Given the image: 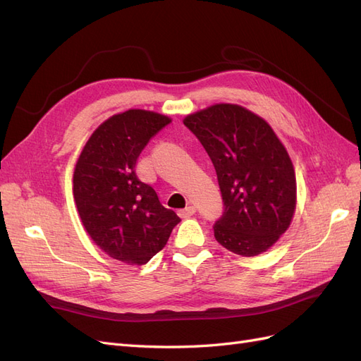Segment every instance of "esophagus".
<instances>
[{
    "mask_svg": "<svg viewBox=\"0 0 361 361\" xmlns=\"http://www.w3.org/2000/svg\"><path fill=\"white\" fill-rule=\"evenodd\" d=\"M194 214H195V207H194V206H187V207H185V209H180V211H179L180 218H190V216H192Z\"/></svg>",
    "mask_w": 361,
    "mask_h": 361,
    "instance_id": "34e87169",
    "label": "esophagus"
}]
</instances>
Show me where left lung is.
I'll return each instance as SVG.
<instances>
[{"instance_id":"obj_1","label":"left lung","mask_w":361,"mask_h":361,"mask_svg":"<svg viewBox=\"0 0 361 361\" xmlns=\"http://www.w3.org/2000/svg\"><path fill=\"white\" fill-rule=\"evenodd\" d=\"M209 155L224 202L214 236L239 256L274 245L292 221L297 180L292 161L272 128L235 104H215L183 118Z\"/></svg>"}]
</instances>
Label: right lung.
Listing matches in <instances>:
<instances>
[{"instance_id":"add662e5","label":"right lung","mask_w":361,"mask_h":361,"mask_svg":"<svg viewBox=\"0 0 361 361\" xmlns=\"http://www.w3.org/2000/svg\"><path fill=\"white\" fill-rule=\"evenodd\" d=\"M171 118L128 110L106 118L87 141L73 171V199L93 243L128 265H145L166 247L180 218L141 182L135 164Z\"/></svg>"}]
</instances>
